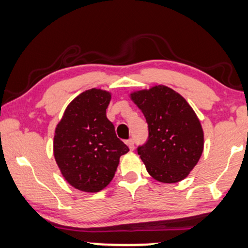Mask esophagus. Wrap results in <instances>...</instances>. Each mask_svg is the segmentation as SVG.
Segmentation results:
<instances>
[{"label": "esophagus", "instance_id": "esophagus-1", "mask_svg": "<svg viewBox=\"0 0 248 248\" xmlns=\"http://www.w3.org/2000/svg\"><path fill=\"white\" fill-rule=\"evenodd\" d=\"M126 144H127L128 148H130L131 150L134 149V140H133V139H128V140L126 141Z\"/></svg>", "mask_w": 248, "mask_h": 248}]
</instances>
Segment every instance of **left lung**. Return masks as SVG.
I'll return each mask as SVG.
<instances>
[{"label": "left lung", "instance_id": "1", "mask_svg": "<svg viewBox=\"0 0 248 248\" xmlns=\"http://www.w3.org/2000/svg\"><path fill=\"white\" fill-rule=\"evenodd\" d=\"M131 98L148 124V139L137 149L148 173L159 182L181 181L204 149V132L195 111L183 96L164 85L134 92Z\"/></svg>", "mask_w": 248, "mask_h": 248}]
</instances>
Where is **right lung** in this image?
Instances as JSON below:
<instances>
[{"label":"right lung","mask_w":248,"mask_h":248,"mask_svg":"<svg viewBox=\"0 0 248 248\" xmlns=\"http://www.w3.org/2000/svg\"><path fill=\"white\" fill-rule=\"evenodd\" d=\"M110 98L100 89L81 93L56 127L54 158L66 181L78 190L96 192L107 187L120 157L128 152L106 115Z\"/></svg>","instance_id":"right-lung-1"}]
</instances>
